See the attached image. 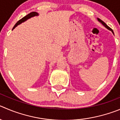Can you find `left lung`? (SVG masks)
Returning a JSON list of instances; mask_svg holds the SVG:
<instances>
[{"instance_id": "left-lung-1", "label": "left lung", "mask_w": 120, "mask_h": 120, "mask_svg": "<svg viewBox=\"0 0 120 120\" xmlns=\"http://www.w3.org/2000/svg\"><path fill=\"white\" fill-rule=\"evenodd\" d=\"M97 19H98V21H99V22H100L103 25H104V26H105V28H107L108 29V30H110V31H112V33L114 34V32H113L112 30V29L111 28H109V26H108V25H107L106 24V23H105V22H104V21H102L101 19H99V18H97Z\"/></svg>"}]
</instances>
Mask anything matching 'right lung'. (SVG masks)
Returning a JSON list of instances; mask_svg holds the SVG:
<instances>
[{
    "label": "right lung",
    "mask_w": 120,
    "mask_h": 120,
    "mask_svg": "<svg viewBox=\"0 0 120 120\" xmlns=\"http://www.w3.org/2000/svg\"><path fill=\"white\" fill-rule=\"evenodd\" d=\"M38 13L37 12H31V13H30L29 14H28L27 15H26L25 16H24L23 18H22L21 19H20L19 21H18V22L16 23V24L15 25V26H13L12 30H13L16 27V26H17L18 25L21 24V23H22V22H25V21H26V20H28V19L34 17V16H38Z\"/></svg>",
    "instance_id": "1"
}]
</instances>
